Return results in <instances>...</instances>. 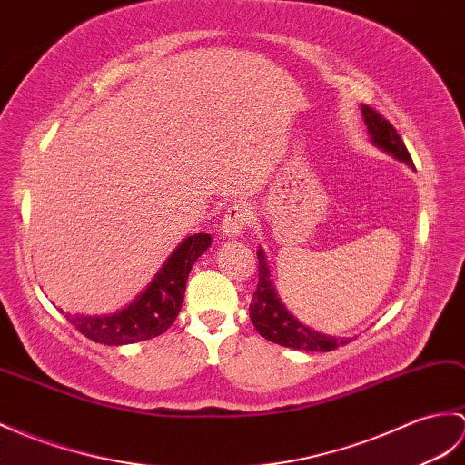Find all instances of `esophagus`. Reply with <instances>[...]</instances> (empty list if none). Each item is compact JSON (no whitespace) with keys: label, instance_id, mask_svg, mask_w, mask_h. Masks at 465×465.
<instances>
[{"label":"esophagus","instance_id":"esophagus-1","mask_svg":"<svg viewBox=\"0 0 465 465\" xmlns=\"http://www.w3.org/2000/svg\"><path fill=\"white\" fill-rule=\"evenodd\" d=\"M252 220L253 213L250 206H247V203H235V206H232L223 215L222 232L228 237H237L247 230V225L252 223Z\"/></svg>","mask_w":465,"mask_h":465}]
</instances>
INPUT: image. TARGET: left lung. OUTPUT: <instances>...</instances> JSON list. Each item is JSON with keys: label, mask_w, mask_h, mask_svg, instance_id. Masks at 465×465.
Listing matches in <instances>:
<instances>
[{"label": "left lung", "mask_w": 465, "mask_h": 465, "mask_svg": "<svg viewBox=\"0 0 465 465\" xmlns=\"http://www.w3.org/2000/svg\"><path fill=\"white\" fill-rule=\"evenodd\" d=\"M362 116L366 126H369L372 143L414 168V162L410 158L404 140L396 128L369 104H362ZM257 287L250 305V319L262 337L282 344V347L311 352H329L351 342V339H334L311 331L305 325H301L293 315H289L282 301H279L272 282H269V267L263 252H257Z\"/></svg>", "instance_id": "1"}]
</instances>
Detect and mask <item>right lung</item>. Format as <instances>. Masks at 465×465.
Instances as JSON below:
<instances>
[{"label": "right lung", "mask_w": 465, "mask_h": 465, "mask_svg": "<svg viewBox=\"0 0 465 465\" xmlns=\"http://www.w3.org/2000/svg\"><path fill=\"white\" fill-rule=\"evenodd\" d=\"M212 245L210 233L198 232L180 243L168 257L166 265L143 295H138L126 309L104 317H79L64 312L71 325L86 339L101 344H133L160 337L182 309L186 279L193 262Z\"/></svg>", "instance_id": "obj_1"}]
</instances>
